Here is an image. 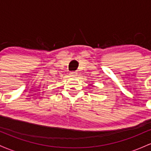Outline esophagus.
Wrapping results in <instances>:
<instances>
[{
    "mask_svg": "<svg viewBox=\"0 0 151 151\" xmlns=\"http://www.w3.org/2000/svg\"><path fill=\"white\" fill-rule=\"evenodd\" d=\"M77 72H71L70 73V76H73V77H76L77 76Z\"/></svg>",
    "mask_w": 151,
    "mask_h": 151,
    "instance_id": "obj_1",
    "label": "esophagus"
}]
</instances>
